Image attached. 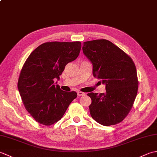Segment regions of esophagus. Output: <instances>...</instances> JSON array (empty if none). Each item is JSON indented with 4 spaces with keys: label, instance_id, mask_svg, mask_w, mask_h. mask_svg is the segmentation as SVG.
Here are the masks:
<instances>
[{
    "label": "esophagus",
    "instance_id": "34e87169",
    "mask_svg": "<svg viewBox=\"0 0 157 157\" xmlns=\"http://www.w3.org/2000/svg\"><path fill=\"white\" fill-rule=\"evenodd\" d=\"M78 96H84V95H85V93H84V92H78Z\"/></svg>",
    "mask_w": 157,
    "mask_h": 157
}]
</instances>
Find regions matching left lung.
<instances>
[{
    "mask_svg": "<svg viewBox=\"0 0 157 157\" xmlns=\"http://www.w3.org/2000/svg\"><path fill=\"white\" fill-rule=\"evenodd\" d=\"M83 52L92 63L93 75L106 85V92H90V113L105 126L121 122L131 111L138 93L136 65L130 56L107 40L83 43Z\"/></svg>",
    "mask_w": 157,
    "mask_h": 157,
    "instance_id": "1",
    "label": "left lung"
}]
</instances>
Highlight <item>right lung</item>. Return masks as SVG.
Listing matches in <instances>:
<instances>
[{"label":"right lung","mask_w":157,"mask_h":157,"mask_svg":"<svg viewBox=\"0 0 157 157\" xmlns=\"http://www.w3.org/2000/svg\"><path fill=\"white\" fill-rule=\"evenodd\" d=\"M80 42H48L38 46L26 59L17 87L25 109L36 121L51 125L59 121L78 95L55 83L68 63L80 52Z\"/></svg>","instance_id":"right-lung-1"}]
</instances>
